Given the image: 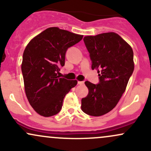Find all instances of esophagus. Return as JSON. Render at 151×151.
I'll return each mask as SVG.
<instances>
[{"label": "esophagus", "mask_w": 151, "mask_h": 151, "mask_svg": "<svg viewBox=\"0 0 151 151\" xmlns=\"http://www.w3.org/2000/svg\"><path fill=\"white\" fill-rule=\"evenodd\" d=\"M78 84H79V85H81V84H84V81H78Z\"/></svg>", "instance_id": "esophagus-1"}]
</instances>
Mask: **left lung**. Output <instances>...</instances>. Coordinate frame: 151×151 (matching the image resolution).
<instances>
[{
  "label": "left lung",
  "mask_w": 151,
  "mask_h": 151,
  "mask_svg": "<svg viewBox=\"0 0 151 151\" xmlns=\"http://www.w3.org/2000/svg\"><path fill=\"white\" fill-rule=\"evenodd\" d=\"M84 42L92 61L91 69L98 72L99 83L89 81L81 110L92 116L109 113L116 106L126 89L134 70L133 52L127 42L114 32L85 36Z\"/></svg>",
  "instance_id": "8db88e82"
}]
</instances>
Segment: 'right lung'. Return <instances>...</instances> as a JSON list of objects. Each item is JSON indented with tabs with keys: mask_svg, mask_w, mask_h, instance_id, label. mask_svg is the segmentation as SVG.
Here are the masks:
<instances>
[{
	"mask_svg": "<svg viewBox=\"0 0 151 151\" xmlns=\"http://www.w3.org/2000/svg\"><path fill=\"white\" fill-rule=\"evenodd\" d=\"M83 35L58 27H49L32 38L22 55L21 70L27 100L38 114L50 117L58 114L62 102L77 80L60 78L67 49Z\"/></svg>",
	"mask_w": 151,
	"mask_h": 151,
	"instance_id": "right-lung-1",
	"label": "right lung"
}]
</instances>
